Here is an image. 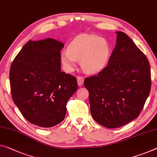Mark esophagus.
<instances>
[{"mask_svg":"<svg viewBox=\"0 0 157 157\" xmlns=\"http://www.w3.org/2000/svg\"><path fill=\"white\" fill-rule=\"evenodd\" d=\"M78 85H79V86H82L83 85V83H84V78L83 77H82V76H79V77H78Z\"/></svg>","mask_w":157,"mask_h":157,"instance_id":"esophagus-1","label":"esophagus"}]
</instances>
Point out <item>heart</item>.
<instances>
[{
    "instance_id": "obj_1",
    "label": "heart",
    "mask_w": 157,
    "mask_h": 157,
    "mask_svg": "<svg viewBox=\"0 0 157 157\" xmlns=\"http://www.w3.org/2000/svg\"><path fill=\"white\" fill-rule=\"evenodd\" d=\"M111 53L109 42L94 34L79 35L63 51L60 59L67 71H71L76 66L78 60H81V67L89 74L97 73L108 65Z\"/></svg>"
}]
</instances>
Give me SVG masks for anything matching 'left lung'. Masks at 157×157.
<instances>
[{
  "label": "left lung",
  "mask_w": 157,
  "mask_h": 157,
  "mask_svg": "<svg viewBox=\"0 0 157 157\" xmlns=\"http://www.w3.org/2000/svg\"><path fill=\"white\" fill-rule=\"evenodd\" d=\"M116 34L107 66L84 82L94 120L108 128L121 127L137 118L151 90L147 56L127 34Z\"/></svg>",
  "instance_id": "1"
}]
</instances>
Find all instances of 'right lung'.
Masks as SVG:
<instances>
[{"label":"right lung","instance_id":"add662e5","mask_svg":"<svg viewBox=\"0 0 157 157\" xmlns=\"http://www.w3.org/2000/svg\"><path fill=\"white\" fill-rule=\"evenodd\" d=\"M64 44L48 38L29 40L11 64L12 97L25 118L41 128L64 120L68 99L78 90L77 79L60 71Z\"/></svg>","mask_w":157,"mask_h":157}]
</instances>
